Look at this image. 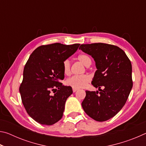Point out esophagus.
<instances>
[{"instance_id":"34e87169","label":"esophagus","mask_w":146,"mask_h":146,"mask_svg":"<svg viewBox=\"0 0 146 146\" xmlns=\"http://www.w3.org/2000/svg\"><path fill=\"white\" fill-rule=\"evenodd\" d=\"M78 90V89H77V88H73V91L74 93L75 92H76V91H77Z\"/></svg>"}]
</instances>
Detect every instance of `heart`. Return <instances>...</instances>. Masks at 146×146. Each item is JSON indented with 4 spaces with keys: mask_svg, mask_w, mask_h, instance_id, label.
I'll return each instance as SVG.
<instances>
[{
    "mask_svg": "<svg viewBox=\"0 0 146 146\" xmlns=\"http://www.w3.org/2000/svg\"><path fill=\"white\" fill-rule=\"evenodd\" d=\"M78 59L84 64L86 66H90L91 64V60L90 56L87 54L82 53L78 56ZM63 71L66 75L70 73V62L69 60H65L62 62ZM90 81V77L88 75H74L69 78L66 80L67 85L75 88H82L85 87Z\"/></svg>",
    "mask_w": 146,
    "mask_h": 146,
    "instance_id": "1",
    "label": "heart"
}]
</instances>
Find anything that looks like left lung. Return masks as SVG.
<instances>
[{
  "instance_id": "1",
  "label": "left lung",
  "mask_w": 146,
  "mask_h": 146,
  "mask_svg": "<svg viewBox=\"0 0 146 146\" xmlns=\"http://www.w3.org/2000/svg\"><path fill=\"white\" fill-rule=\"evenodd\" d=\"M79 49L94 58L97 70L91 84L99 91H86L82 108L95 120L106 121L120 111L129 97L133 87L131 63L124 51L114 45L81 44Z\"/></svg>"
}]
</instances>
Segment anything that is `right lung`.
Masks as SVG:
<instances>
[{"label":"right lung","mask_w":146,"mask_h":146,"mask_svg":"<svg viewBox=\"0 0 146 146\" xmlns=\"http://www.w3.org/2000/svg\"><path fill=\"white\" fill-rule=\"evenodd\" d=\"M79 46L55 43L39 46L24 66L19 88L22 102L28 114L40 124L53 125L62 117L66 101L73 93L71 86L60 82L64 78L62 62Z\"/></svg>","instance_id":"add662e5"}]
</instances>
